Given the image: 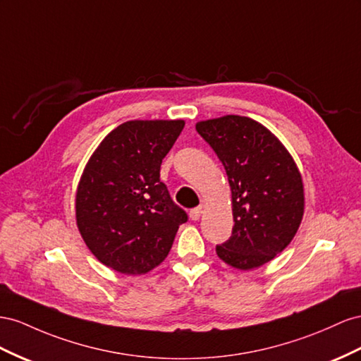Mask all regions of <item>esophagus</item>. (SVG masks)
I'll return each instance as SVG.
<instances>
[{"label": "esophagus", "mask_w": 361, "mask_h": 361, "mask_svg": "<svg viewBox=\"0 0 361 361\" xmlns=\"http://www.w3.org/2000/svg\"><path fill=\"white\" fill-rule=\"evenodd\" d=\"M202 212H203V208L202 207H197V208H192L191 211H190V219L191 220H199L200 219V216H202Z\"/></svg>", "instance_id": "1"}]
</instances>
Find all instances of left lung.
<instances>
[{"mask_svg":"<svg viewBox=\"0 0 361 361\" xmlns=\"http://www.w3.org/2000/svg\"><path fill=\"white\" fill-rule=\"evenodd\" d=\"M196 130L216 152L232 191V235L216 247L226 264H266L296 235L304 216V183L276 136L240 115L200 121Z\"/></svg>","mask_w":361,"mask_h":361,"instance_id":"8db88e82","label":"left lung"}]
</instances>
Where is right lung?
Masks as SVG:
<instances>
[{
    "label": "right lung",
    "mask_w": 361,
    "mask_h": 361,
    "mask_svg": "<svg viewBox=\"0 0 361 361\" xmlns=\"http://www.w3.org/2000/svg\"><path fill=\"white\" fill-rule=\"evenodd\" d=\"M183 120H135L100 142L75 194V220L95 258L124 275H142L169 255L187 212L161 182L162 159Z\"/></svg>",
    "instance_id": "add662e5"
}]
</instances>
